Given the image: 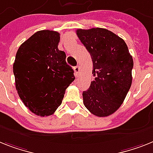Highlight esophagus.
Returning <instances> with one entry per match:
<instances>
[{
	"mask_svg": "<svg viewBox=\"0 0 153 153\" xmlns=\"http://www.w3.org/2000/svg\"><path fill=\"white\" fill-rule=\"evenodd\" d=\"M74 73H75L76 76H79V65H76V66H75V67H74Z\"/></svg>",
	"mask_w": 153,
	"mask_h": 153,
	"instance_id": "esophagus-1",
	"label": "esophagus"
}]
</instances>
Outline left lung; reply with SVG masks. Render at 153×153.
<instances>
[{"label": "left lung", "instance_id": "obj_1", "mask_svg": "<svg viewBox=\"0 0 153 153\" xmlns=\"http://www.w3.org/2000/svg\"><path fill=\"white\" fill-rule=\"evenodd\" d=\"M76 34L93 62L94 79L83 92L84 105L94 116L108 117L120 108L129 91L132 56L124 40L106 29H78Z\"/></svg>", "mask_w": 153, "mask_h": 153}]
</instances>
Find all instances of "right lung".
I'll return each mask as SVG.
<instances>
[{"instance_id": "1", "label": "right lung", "mask_w": 153, "mask_h": 153, "mask_svg": "<svg viewBox=\"0 0 153 153\" xmlns=\"http://www.w3.org/2000/svg\"><path fill=\"white\" fill-rule=\"evenodd\" d=\"M60 34L40 30L18 49L13 73L19 96L32 113L48 117L62 104L65 89L75 79L74 69L58 48Z\"/></svg>"}]
</instances>
